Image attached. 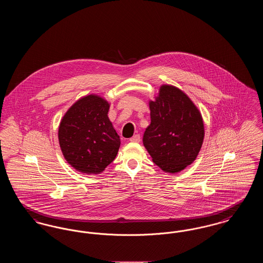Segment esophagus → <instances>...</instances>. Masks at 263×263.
<instances>
[{"label": "esophagus", "instance_id": "obj_1", "mask_svg": "<svg viewBox=\"0 0 263 263\" xmlns=\"http://www.w3.org/2000/svg\"><path fill=\"white\" fill-rule=\"evenodd\" d=\"M140 141H141V137L139 134H136L133 137L130 138V142H133V143H139Z\"/></svg>", "mask_w": 263, "mask_h": 263}]
</instances>
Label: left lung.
<instances>
[{"label": "left lung", "mask_w": 263, "mask_h": 263, "mask_svg": "<svg viewBox=\"0 0 263 263\" xmlns=\"http://www.w3.org/2000/svg\"><path fill=\"white\" fill-rule=\"evenodd\" d=\"M151 124L143 143L153 162L163 172L178 173L196 159L204 139L199 110L187 96L173 86H162L150 101Z\"/></svg>", "instance_id": "left-lung-1"}]
</instances>
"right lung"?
<instances>
[{"mask_svg": "<svg viewBox=\"0 0 263 263\" xmlns=\"http://www.w3.org/2000/svg\"><path fill=\"white\" fill-rule=\"evenodd\" d=\"M109 104L98 96H87L63 117L58 138L66 161L77 171L97 175L113 162L120 139L107 116Z\"/></svg>", "mask_w": 263, "mask_h": 263, "instance_id": "obj_1", "label": "right lung"}]
</instances>
